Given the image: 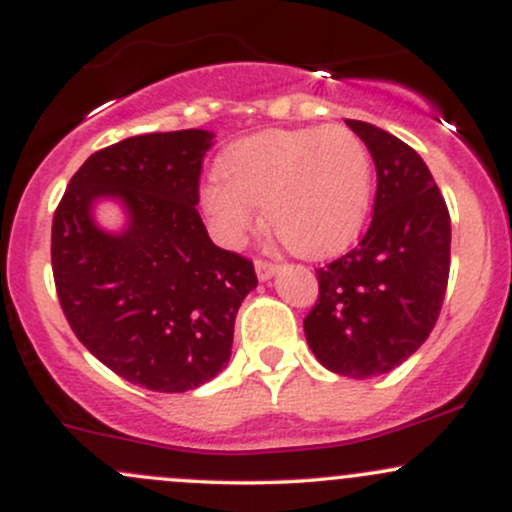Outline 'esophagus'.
Instances as JSON below:
<instances>
[{
	"instance_id": "obj_1",
	"label": "esophagus",
	"mask_w": 512,
	"mask_h": 512,
	"mask_svg": "<svg viewBox=\"0 0 512 512\" xmlns=\"http://www.w3.org/2000/svg\"><path fill=\"white\" fill-rule=\"evenodd\" d=\"M279 269V264L269 262V260H255V272H257V279L260 281H267L272 279V274Z\"/></svg>"
}]
</instances>
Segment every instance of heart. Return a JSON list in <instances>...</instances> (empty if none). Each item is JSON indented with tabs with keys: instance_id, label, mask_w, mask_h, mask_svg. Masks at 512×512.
<instances>
[{
	"instance_id": "b5f03b06",
	"label": "heart",
	"mask_w": 512,
	"mask_h": 512,
	"mask_svg": "<svg viewBox=\"0 0 512 512\" xmlns=\"http://www.w3.org/2000/svg\"><path fill=\"white\" fill-rule=\"evenodd\" d=\"M219 173L204 182L202 204L223 243H238L264 207L269 228L303 257L349 245L373 190L366 144L342 125L255 134L221 156Z\"/></svg>"
}]
</instances>
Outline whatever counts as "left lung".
I'll return each mask as SVG.
<instances>
[{
  "mask_svg": "<svg viewBox=\"0 0 512 512\" xmlns=\"http://www.w3.org/2000/svg\"><path fill=\"white\" fill-rule=\"evenodd\" d=\"M378 173L373 219L356 248L317 269L303 320L317 361L346 378H375L426 342L450 274V214L424 158L402 139L346 120Z\"/></svg>",
  "mask_w": 512,
  "mask_h": 512,
  "instance_id": "obj_1",
  "label": "left lung"
}]
</instances>
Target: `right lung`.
Here are the masks:
<instances>
[{
  "label": "right lung",
  "mask_w": 512,
  "mask_h": 512,
  "mask_svg": "<svg viewBox=\"0 0 512 512\" xmlns=\"http://www.w3.org/2000/svg\"><path fill=\"white\" fill-rule=\"evenodd\" d=\"M211 139L180 129L96 151L52 219V274L69 327L113 373L154 392L195 390L226 366L238 308L257 286L252 262L211 243L197 211ZM101 196L128 209L122 234L92 221Z\"/></svg>",
  "instance_id": "obj_1"
}]
</instances>
